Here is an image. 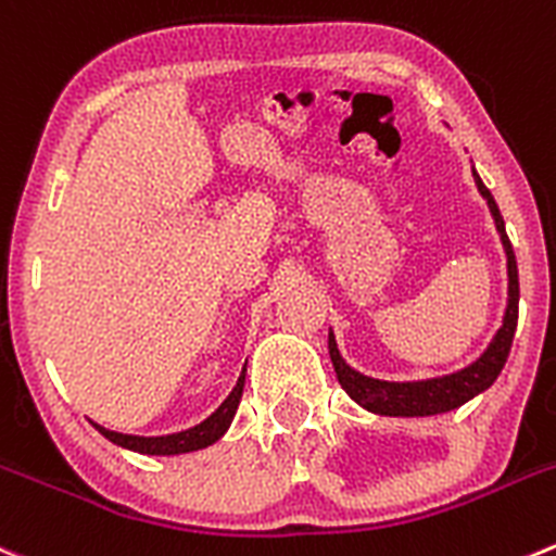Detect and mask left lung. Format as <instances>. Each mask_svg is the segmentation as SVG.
Segmentation results:
<instances>
[{
    "label": "left lung",
    "instance_id": "obj_1",
    "mask_svg": "<svg viewBox=\"0 0 556 556\" xmlns=\"http://www.w3.org/2000/svg\"><path fill=\"white\" fill-rule=\"evenodd\" d=\"M476 176L478 192L486 198L489 212H492L494 225L500 230V239H503L505 255H508V309H505L503 328L497 331V337L492 339V344L486 348V353L470 364L467 369L456 371V375L434 377V380H418V382H386L375 380V377H366L361 371L350 369L348 364L339 355L337 342H333V333H328V353H331L333 371L339 377V386L350 393V399L361 404V407L371 409L377 415H438L448 413V409L462 407L465 402H470L472 396H478L481 391H486L497 375L503 371L505 361H508L510 344H514L516 333V320H519V268H516V255L514 247H510L508 233H505L503 214H500L497 203H494L492 192L483 185L481 176L472 170Z\"/></svg>",
    "mask_w": 556,
    "mask_h": 556
}]
</instances>
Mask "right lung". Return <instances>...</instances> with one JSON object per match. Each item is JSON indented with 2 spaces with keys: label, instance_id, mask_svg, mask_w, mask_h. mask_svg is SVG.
Segmentation results:
<instances>
[{
  "label": "right lung",
  "instance_id": "right-lung-1",
  "mask_svg": "<svg viewBox=\"0 0 556 556\" xmlns=\"http://www.w3.org/2000/svg\"><path fill=\"white\" fill-rule=\"evenodd\" d=\"M244 375H247V366L241 371L239 382L236 388L230 391V396L208 415L206 421L198 424V427L187 429V432H176V434H165V438H135V434H122V432H111V429L100 427L94 424L97 432L102 438H108L111 443L122 445V448L135 451V454H149V456H174V454H190V451L198 448H206V445L217 443L225 432H228L230 421H233L236 409H239L241 402V391H244Z\"/></svg>",
  "mask_w": 556,
  "mask_h": 556
}]
</instances>
